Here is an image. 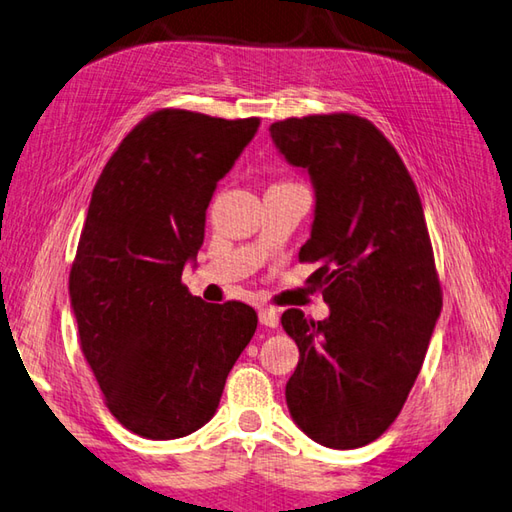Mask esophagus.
<instances>
[{"instance_id":"1","label":"esophagus","mask_w":512,"mask_h":512,"mask_svg":"<svg viewBox=\"0 0 512 512\" xmlns=\"http://www.w3.org/2000/svg\"><path fill=\"white\" fill-rule=\"evenodd\" d=\"M259 324L268 328L279 326V313L275 308H259Z\"/></svg>"}]
</instances>
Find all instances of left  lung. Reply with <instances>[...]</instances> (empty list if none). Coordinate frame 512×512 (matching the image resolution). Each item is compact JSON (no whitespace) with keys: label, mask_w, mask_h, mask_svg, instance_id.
I'll list each match as a JSON object with an SVG mask.
<instances>
[{"label":"left lung","mask_w":512,"mask_h":512,"mask_svg":"<svg viewBox=\"0 0 512 512\" xmlns=\"http://www.w3.org/2000/svg\"><path fill=\"white\" fill-rule=\"evenodd\" d=\"M277 153L310 177L313 226L299 250L317 262L328 317L290 308L299 348L286 384L293 422L313 442L359 448L395 422L442 313L417 188L397 150L357 115H310L268 128Z\"/></svg>","instance_id":"obj_1"}]
</instances>
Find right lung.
Masks as SVG:
<instances>
[{
  "instance_id": "add662e5",
  "label": "right lung",
  "mask_w": 512,
  "mask_h": 512,
  "mask_svg": "<svg viewBox=\"0 0 512 512\" xmlns=\"http://www.w3.org/2000/svg\"><path fill=\"white\" fill-rule=\"evenodd\" d=\"M257 128V117L159 110L124 137L93 188L70 306L108 410L135 435L177 439L210 422L255 335L253 308L206 304L182 273L197 264L217 182Z\"/></svg>"
}]
</instances>
